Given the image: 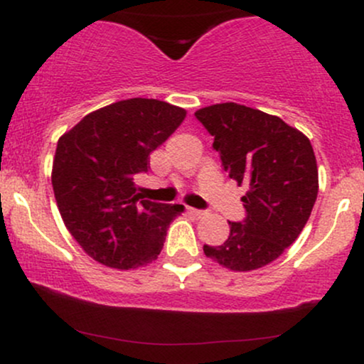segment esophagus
Wrapping results in <instances>:
<instances>
[{
    "label": "esophagus",
    "mask_w": 364,
    "mask_h": 364,
    "mask_svg": "<svg viewBox=\"0 0 364 364\" xmlns=\"http://www.w3.org/2000/svg\"><path fill=\"white\" fill-rule=\"evenodd\" d=\"M188 214L193 215V217H203L205 215V212L198 210V208H193V207H188Z\"/></svg>",
    "instance_id": "34e87169"
}]
</instances>
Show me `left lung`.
Masks as SVG:
<instances>
[{
    "mask_svg": "<svg viewBox=\"0 0 364 364\" xmlns=\"http://www.w3.org/2000/svg\"><path fill=\"white\" fill-rule=\"evenodd\" d=\"M214 136L223 168L237 185L246 217L229 223L228 240L203 245L208 258L236 272L260 269L301 235L318 195V169L310 140L281 118L236 102L195 112Z\"/></svg>",
    "mask_w": 364,
    "mask_h": 364,
    "instance_id": "1",
    "label": "left lung"
}]
</instances>
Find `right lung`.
I'll list each match as a JSON object with an SVG mask.
<instances>
[{
    "label": "right lung",
    "instance_id": "add662e5",
    "mask_svg": "<svg viewBox=\"0 0 364 364\" xmlns=\"http://www.w3.org/2000/svg\"><path fill=\"white\" fill-rule=\"evenodd\" d=\"M157 99H127L90 112L58 140L53 190L66 229L83 252L112 269L156 260L183 205L141 200L133 178L185 119Z\"/></svg>",
    "mask_w": 364,
    "mask_h": 364
}]
</instances>
